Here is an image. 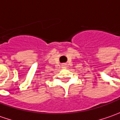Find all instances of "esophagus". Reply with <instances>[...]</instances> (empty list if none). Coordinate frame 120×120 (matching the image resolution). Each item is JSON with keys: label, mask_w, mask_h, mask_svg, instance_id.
Returning a JSON list of instances; mask_svg holds the SVG:
<instances>
[{"label": "esophagus", "mask_w": 120, "mask_h": 120, "mask_svg": "<svg viewBox=\"0 0 120 120\" xmlns=\"http://www.w3.org/2000/svg\"><path fill=\"white\" fill-rule=\"evenodd\" d=\"M65 66H66V64H65V63H63L62 65V68H64V69H65Z\"/></svg>", "instance_id": "1"}]
</instances>
